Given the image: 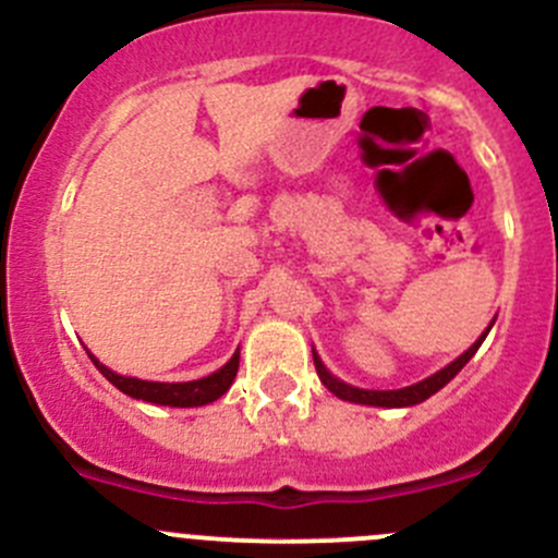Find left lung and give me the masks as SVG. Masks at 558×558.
Returning <instances> with one entry per match:
<instances>
[{
	"mask_svg": "<svg viewBox=\"0 0 558 558\" xmlns=\"http://www.w3.org/2000/svg\"><path fill=\"white\" fill-rule=\"evenodd\" d=\"M494 324H488V329H492ZM488 329L483 331L481 337H477L475 342H472L470 348H466L464 353H461L456 362L448 364V367H442L440 373L429 375L426 380H421V384H413V386H404V388H397V391H367V388H356V386H348L342 384V380H337L335 375L329 373V369L324 367V362L318 359V353L313 351V362H315V373H318L320 384L329 388L335 397L345 399V402H356V404H373V408H410V404H418L424 402V399H429L432 393L440 391L442 386L448 384V380H453L456 375H459V369L464 367L466 362H470L472 356H475V351L481 348V342L486 340Z\"/></svg>",
	"mask_w": 558,
	"mask_h": 558,
	"instance_id": "1",
	"label": "left lung"
}]
</instances>
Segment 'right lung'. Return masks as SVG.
Here are the masks:
<instances>
[{"instance_id":"right-lung-1","label":"right lung","mask_w":558,"mask_h":558,"mask_svg":"<svg viewBox=\"0 0 558 558\" xmlns=\"http://www.w3.org/2000/svg\"><path fill=\"white\" fill-rule=\"evenodd\" d=\"M88 356H92V353H88ZM92 362L97 364L99 373H102L112 386L121 388V391L129 393L132 399H143V402L154 404H170V408H199V404L216 402L218 397H223V393L229 391V386H232L240 367V351H234V356L229 359L218 373L199 380H189V384H154V380L126 378V375H118L112 373V369H107L105 364H99L94 356Z\"/></svg>"}]
</instances>
